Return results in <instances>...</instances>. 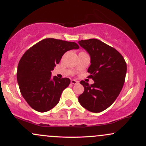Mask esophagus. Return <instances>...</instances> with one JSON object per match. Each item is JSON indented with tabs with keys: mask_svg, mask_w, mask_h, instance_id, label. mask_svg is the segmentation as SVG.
Masks as SVG:
<instances>
[{
	"mask_svg": "<svg viewBox=\"0 0 146 146\" xmlns=\"http://www.w3.org/2000/svg\"><path fill=\"white\" fill-rule=\"evenodd\" d=\"M71 83L72 84H77L79 83V82L77 81V80H71Z\"/></svg>",
	"mask_w": 146,
	"mask_h": 146,
	"instance_id": "1",
	"label": "esophagus"
}]
</instances>
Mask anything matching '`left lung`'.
Segmentation results:
<instances>
[{"label":"left lung","instance_id":"8db88e82","mask_svg":"<svg viewBox=\"0 0 146 146\" xmlns=\"http://www.w3.org/2000/svg\"><path fill=\"white\" fill-rule=\"evenodd\" d=\"M79 44L88 52L90 66L88 78L93 84L81 81L84 90L78 101L84 108L93 113H100L115 101L123 88L127 66L121 53L98 39L82 40Z\"/></svg>","mask_w":146,"mask_h":146}]
</instances>
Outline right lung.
<instances>
[{
	"label": "right lung",
	"mask_w": 146,
	"mask_h": 146,
	"mask_svg": "<svg viewBox=\"0 0 146 146\" xmlns=\"http://www.w3.org/2000/svg\"><path fill=\"white\" fill-rule=\"evenodd\" d=\"M78 44L46 38L29 48L18 63L17 80L21 93L33 109L48 111L58 104L69 78H51V71L67 51L78 49Z\"/></svg>",
	"instance_id": "right-lung-1"
}]
</instances>
